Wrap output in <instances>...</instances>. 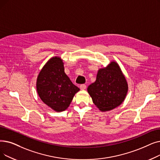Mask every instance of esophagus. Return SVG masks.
<instances>
[{"label":"esophagus","mask_w":160,"mask_h":160,"mask_svg":"<svg viewBox=\"0 0 160 160\" xmlns=\"http://www.w3.org/2000/svg\"><path fill=\"white\" fill-rule=\"evenodd\" d=\"M80 89H81L82 90H84V89H86V85H85V84H82V85H80Z\"/></svg>","instance_id":"obj_1"}]
</instances>
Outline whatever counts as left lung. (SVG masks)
I'll return each mask as SVG.
<instances>
[{
  "mask_svg": "<svg viewBox=\"0 0 160 160\" xmlns=\"http://www.w3.org/2000/svg\"><path fill=\"white\" fill-rule=\"evenodd\" d=\"M93 102L101 112H107L120 106L128 92V84L118 63L112 61L99 68L96 80L88 88Z\"/></svg>",
  "mask_w": 160,
  "mask_h": 160,
  "instance_id": "1",
  "label": "left lung"
}]
</instances>
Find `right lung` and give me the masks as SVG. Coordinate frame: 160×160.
Listing matches in <instances>:
<instances>
[{
	"label": "right lung",
	"instance_id": "right-lung-1",
	"mask_svg": "<svg viewBox=\"0 0 160 160\" xmlns=\"http://www.w3.org/2000/svg\"><path fill=\"white\" fill-rule=\"evenodd\" d=\"M63 60L59 56L50 58L40 71L37 91L40 99L55 112L65 110L80 89L65 73Z\"/></svg>",
	"mask_w": 160,
	"mask_h": 160
}]
</instances>
